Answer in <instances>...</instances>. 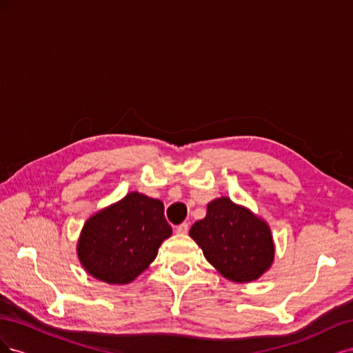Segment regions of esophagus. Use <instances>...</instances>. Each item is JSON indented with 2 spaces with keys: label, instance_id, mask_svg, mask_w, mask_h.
Instances as JSON below:
<instances>
[{
  "label": "esophagus",
  "instance_id": "esophagus-1",
  "mask_svg": "<svg viewBox=\"0 0 353 353\" xmlns=\"http://www.w3.org/2000/svg\"><path fill=\"white\" fill-rule=\"evenodd\" d=\"M176 232L178 234H187L188 232V223L187 222H183L181 225L176 227Z\"/></svg>",
  "mask_w": 353,
  "mask_h": 353
}]
</instances>
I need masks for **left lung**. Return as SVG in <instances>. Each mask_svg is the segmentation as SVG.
I'll list each match as a JSON object with an SVG mask.
<instances>
[{"instance_id": "left-lung-1", "label": "left lung", "mask_w": 353, "mask_h": 353, "mask_svg": "<svg viewBox=\"0 0 353 353\" xmlns=\"http://www.w3.org/2000/svg\"><path fill=\"white\" fill-rule=\"evenodd\" d=\"M206 209V216L190 228L206 261L232 283L261 279L275 254L268 222L230 197L212 200Z\"/></svg>"}]
</instances>
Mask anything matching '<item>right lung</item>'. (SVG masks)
<instances>
[{
  "mask_svg": "<svg viewBox=\"0 0 353 353\" xmlns=\"http://www.w3.org/2000/svg\"><path fill=\"white\" fill-rule=\"evenodd\" d=\"M163 203L138 191L95 212L83 223L77 253L82 268L108 284H130L172 236Z\"/></svg>",
  "mask_w": 353,
  "mask_h": 353,
  "instance_id": "add662e5",
  "label": "right lung"
}]
</instances>
